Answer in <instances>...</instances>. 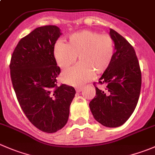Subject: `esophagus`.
<instances>
[{"mask_svg": "<svg viewBox=\"0 0 155 155\" xmlns=\"http://www.w3.org/2000/svg\"><path fill=\"white\" fill-rule=\"evenodd\" d=\"M82 90V86L76 87V91H77V92H79V91H81Z\"/></svg>", "mask_w": 155, "mask_h": 155, "instance_id": "1", "label": "esophagus"}]
</instances>
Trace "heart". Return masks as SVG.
Here are the masks:
<instances>
[{"mask_svg": "<svg viewBox=\"0 0 155 155\" xmlns=\"http://www.w3.org/2000/svg\"><path fill=\"white\" fill-rule=\"evenodd\" d=\"M54 54L63 70L73 65L79 56L80 63L63 73L61 79L70 85H80L90 80L94 72L101 74L107 70L114 58V42L109 35L83 30L71 35L67 44L56 42Z\"/></svg>", "mask_w": 155, "mask_h": 155, "instance_id": "heart-1", "label": "heart"}]
</instances>
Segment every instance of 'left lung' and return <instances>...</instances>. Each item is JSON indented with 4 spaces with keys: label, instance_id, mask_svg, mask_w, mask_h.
<instances>
[{
    "label": "left lung",
    "instance_id": "obj_1",
    "mask_svg": "<svg viewBox=\"0 0 155 155\" xmlns=\"http://www.w3.org/2000/svg\"><path fill=\"white\" fill-rule=\"evenodd\" d=\"M110 35L115 45L114 58L95 87L96 94L89 107L94 119L107 127L123 125L134 111L142 86L140 66L134 48L125 38L110 28Z\"/></svg>",
    "mask_w": 155,
    "mask_h": 155
}]
</instances>
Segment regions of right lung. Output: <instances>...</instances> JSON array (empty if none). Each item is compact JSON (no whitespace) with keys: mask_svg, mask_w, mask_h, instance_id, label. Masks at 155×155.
<instances>
[{"mask_svg":"<svg viewBox=\"0 0 155 155\" xmlns=\"http://www.w3.org/2000/svg\"><path fill=\"white\" fill-rule=\"evenodd\" d=\"M61 35L56 25L36 28L21 38L10 64L12 84L22 111L31 124L48 133L66 125L76 94L73 87L57 85L61 69L54 48Z\"/></svg>","mask_w":155,"mask_h":155,"instance_id":"1","label":"right lung"}]
</instances>
